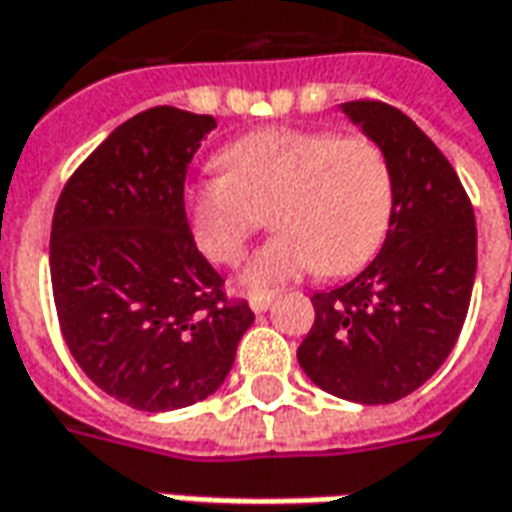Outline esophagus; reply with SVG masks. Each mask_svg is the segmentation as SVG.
Listing matches in <instances>:
<instances>
[{"label":"esophagus","mask_w":512,"mask_h":512,"mask_svg":"<svg viewBox=\"0 0 512 512\" xmlns=\"http://www.w3.org/2000/svg\"><path fill=\"white\" fill-rule=\"evenodd\" d=\"M270 303H273V300H270V297H262V295H253L248 300V306L253 308L256 314H262V311H267V308H270Z\"/></svg>","instance_id":"obj_1"}]
</instances>
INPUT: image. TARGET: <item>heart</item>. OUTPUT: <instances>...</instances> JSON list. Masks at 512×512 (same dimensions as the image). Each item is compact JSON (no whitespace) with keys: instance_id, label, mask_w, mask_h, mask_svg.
<instances>
[{"instance_id":"1","label":"heart","mask_w":512,"mask_h":512,"mask_svg":"<svg viewBox=\"0 0 512 512\" xmlns=\"http://www.w3.org/2000/svg\"><path fill=\"white\" fill-rule=\"evenodd\" d=\"M223 176L187 190L198 248L237 262L270 209L278 231L237 275V286L270 295L303 275H347L364 267L389 228L394 184L386 154L369 137L308 129H264L220 157Z\"/></svg>"}]
</instances>
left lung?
<instances>
[{"instance_id": "left-lung-1", "label": "left lung", "mask_w": 512, "mask_h": 512, "mask_svg": "<svg viewBox=\"0 0 512 512\" xmlns=\"http://www.w3.org/2000/svg\"><path fill=\"white\" fill-rule=\"evenodd\" d=\"M339 110L389 159L394 204L378 256L342 286L314 292L297 361L333 397L386 405L433 378L458 342L477 226L458 173L408 115L380 101Z\"/></svg>"}]
</instances>
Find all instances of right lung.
Returning <instances> with one entry per match:
<instances>
[{
  "label": "right lung",
  "instance_id": "add662e5",
  "mask_svg": "<svg viewBox=\"0 0 512 512\" xmlns=\"http://www.w3.org/2000/svg\"><path fill=\"white\" fill-rule=\"evenodd\" d=\"M212 115L151 107L121 123L65 184L52 220L54 306L101 391L137 411L187 408L228 378L253 322L192 242L184 176Z\"/></svg>",
  "mask_w": 512,
  "mask_h": 512
}]
</instances>
